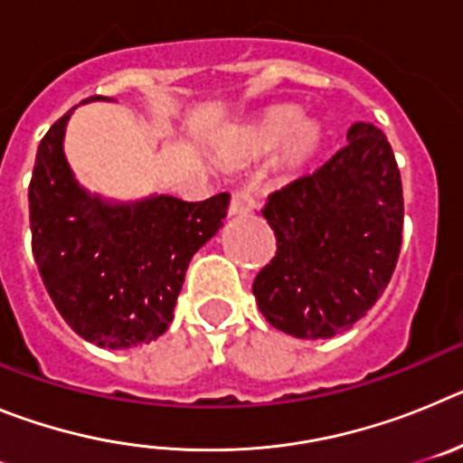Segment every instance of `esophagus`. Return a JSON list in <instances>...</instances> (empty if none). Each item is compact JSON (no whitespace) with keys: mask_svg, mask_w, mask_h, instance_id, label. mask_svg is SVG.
<instances>
[{"mask_svg":"<svg viewBox=\"0 0 463 463\" xmlns=\"http://www.w3.org/2000/svg\"><path fill=\"white\" fill-rule=\"evenodd\" d=\"M257 208L255 196L248 190H234L232 192V203H229V215H245Z\"/></svg>","mask_w":463,"mask_h":463,"instance_id":"esophagus-1","label":"esophagus"}]
</instances>
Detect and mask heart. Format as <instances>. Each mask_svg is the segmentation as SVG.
Listing matches in <instances>:
<instances>
[{"label": "heart", "mask_w": 463, "mask_h": 463, "mask_svg": "<svg viewBox=\"0 0 463 463\" xmlns=\"http://www.w3.org/2000/svg\"><path fill=\"white\" fill-rule=\"evenodd\" d=\"M289 141L292 155H306L317 141V129L313 125H304L301 113L294 109H280L269 113L260 125L250 127L236 143L239 157H257L269 150H276Z\"/></svg>", "instance_id": "1"}]
</instances>
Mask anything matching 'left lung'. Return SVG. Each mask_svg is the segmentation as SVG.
I'll list each match as a JSON object with an SVG mask.
<instances>
[{"label":"left lung","instance_id":"obj_1","mask_svg":"<svg viewBox=\"0 0 463 463\" xmlns=\"http://www.w3.org/2000/svg\"><path fill=\"white\" fill-rule=\"evenodd\" d=\"M261 215L278 245L252 282L261 315L297 338L350 329L383 297L401 250L403 190L387 137L354 122L345 146L269 194Z\"/></svg>","mask_w":463,"mask_h":463}]
</instances>
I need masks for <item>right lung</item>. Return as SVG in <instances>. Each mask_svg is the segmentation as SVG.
I'll return each instance as SVG.
<instances>
[{"label":"right lung","mask_w":463,"mask_h":463,"mask_svg":"<svg viewBox=\"0 0 463 463\" xmlns=\"http://www.w3.org/2000/svg\"><path fill=\"white\" fill-rule=\"evenodd\" d=\"M101 99V97H90ZM62 116L41 138L30 183L32 252L52 304L80 338L122 350L155 341L174 320L187 264L227 218L229 194H169L109 203L73 178Z\"/></svg>","instance_id":"add662e5"}]
</instances>
